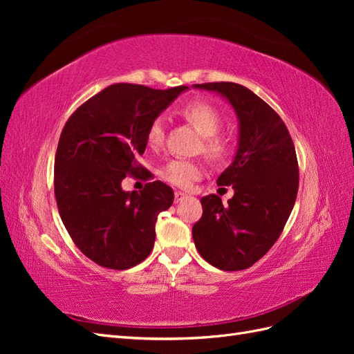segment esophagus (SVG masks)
<instances>
[{"label": "esophagus", "instance_id": "34e87169", "mask_svg": "<svg viewBox=\"0 0 354 354\" xmlns=\"http://www.w3.org/2000/svg\"><path fill=\"white\" fill-rule=\"evenodd\" d=\"M186 198H187V195L181 194V192H176V194H174V199H176L177 203H178V202H183Z\"/></svg>", "mask_w": 354, "mask_h": 354}]
</instances>
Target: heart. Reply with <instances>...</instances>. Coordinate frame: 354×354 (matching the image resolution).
Returning <instances> with one entry per match:
<instances>
[{"mask_svg":"<svg viewBox=\"0 0 354 354\" xmlns=\"http://www.w3.org/2000/svg\"><path fill=\"white\" fill-rule=\"evenodd\" d=\"M181 116L194 125L202 137L203 152L209 158L220 159L224 158L230 151V140L218 133L223 127V116L217 108L207 102H190L186 103L180 109ZM165 122L162 118H155L147 128V143L151 147L156 149L164 143ZM203 168L196 160L177 158L169 160L167 165L160 169L159 176L162 177L169 185L177 187H190L196 180L202 177Z\"/></svg>","mask_w":354,"mask_h":354,"instance_id":"b5f03b06","label":"heart"}]
</instances>
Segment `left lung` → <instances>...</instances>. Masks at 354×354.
Here are the masks:
<instances>
[{
    "instance_id": "1",
    "label": "left lung",
    "mask_w": 354,
    "mask_h": 354,
    "mask_svg": "<svg viewBox=\"0 0 354 354\" xmlns=\"http://www.w3.org/2000/svg\"><path fill=\"white\" fill-rule=\"evenodd\" d=\"M196 88L217 91L236 111L239 147L218 186H233L224 207L221 198L201 199L202 217L194 224L196 250L217 269H248L279 239L298 192V160L285 122L269 104L241 84L205 82Z\"/></svg>"
}]
</instances>
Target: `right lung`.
Wrapping results in <instances>:
<instances>
[{"label": "right lung", "mask_w": 354, "mask_h": 354, "mask_svg": "<svg viewBox=\"0 0 354 354\" xmlns=\"http://www.w3.org/2000/svg\"><path fill=\"white\" fill-rule=\"evenodd\" d=\"M186 88L113 84L84 102L63 127L55 158L57 208L73 243L95 264L125 270L151 254L158 216L171 207L174 192L159 180L142 192H124L121 181L151 178L137 162L147 128Z\"/></svg>", "instance_id": "add662e5"}]
</instances>
